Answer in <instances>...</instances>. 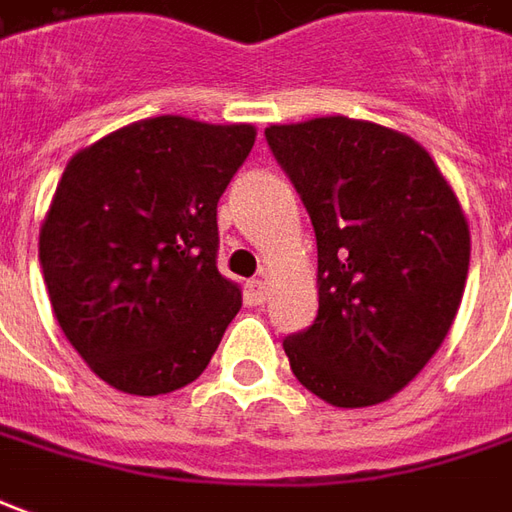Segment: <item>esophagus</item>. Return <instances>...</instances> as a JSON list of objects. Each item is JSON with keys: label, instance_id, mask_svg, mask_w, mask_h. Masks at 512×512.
Returning a JSON list of instances; mask_svg holds the SVG:
<instances>
[{"label": "esophagus", "instance_id": "esophagus-1", "mask_svg": "<svg viewBox=\"0 0 512 512\" xmlns=\"http://www.w3.org/2000/svg\"><path fill=\"white\" fill-rule=\"evenodd\" d=\"M266 294H269V283H266L263 277L249 283V300L255 302V305H263V302H266Z\"/></svg>", "mask_w": 512, "mask_h": 512}]
</instances>
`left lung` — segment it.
<instances>
[{"mask_svg":"<svg viewBox=\"0 0 512 512\" xmlns=\"http://www.w3.org/2000/svg\"><path fill=\"white\" fill-rule=\"evenodd\" d=\"M274 159L311 215L319 255L314 325L283 342L322 401H389L437 353L460 311L471 235L423 145L384 125L316 117L269 125Z\"/></svg>","mask_w":512,"mask_h":512,"instance_id":"left-lung-1","label":"left lung"}]
</instances>
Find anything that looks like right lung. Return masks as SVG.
I'll list each match as a JSON object with an SVG mask.
<instances>
[{"label":"right lung","mask_w":512,"mask_h":512,"mask_svg":"<svg viewBox=\"0 0 512 512\" xmlns=\"http://www.w3.org/2000/svg\"><path fill=\"white\" fill-rule=\"evenodd\" d=\"M255 134L165 114L69 159L38 260L64 336L114 389L187 387L241 311V288L215 266V215Z\"/></svg>","instance_id":"right-lung-1"}]
</instances>
